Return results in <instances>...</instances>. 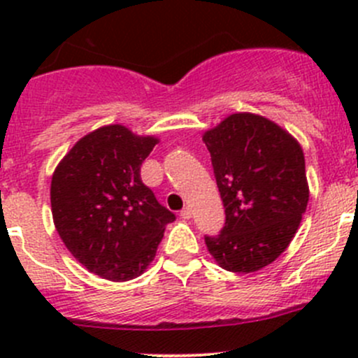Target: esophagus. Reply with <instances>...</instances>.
Instances as JSON below:
<instances>
[{"label":"esophagus","mask_w":358,"mask_h":358,"mask_svg":"<svg viewBox=\"0 0 358 358\" xmlns=\"http://www.w3.org/2000/svg\"><path fill=\"white\" fill-rule=\"evenodd\" d=\"M180 216H182L183 220H190V218H192V209H190V208H183L182 211H180Z\"/></svg>","instance_id":"obj_1"}]
</instances>
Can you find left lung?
Masks as SVG:
<instances>
[{
  "instance_id": "8db88e82",
  "label": "left lung",
  "mask_w": 358,
  "mask_h": 358,
  "mask_svg": "<svg viewBox=\"0 0 358 358\" xmlns=\"http://www.w3.org/2000/svg\"><path fill=\"white\" fill-rule=\"evenodd\" d=\"M211 154L227 222L206 237L222 268L251 273L275 262L308 204L305 156L287 129L252 112L227 115L202 135Z\"/></svg>"
}]
</instances>
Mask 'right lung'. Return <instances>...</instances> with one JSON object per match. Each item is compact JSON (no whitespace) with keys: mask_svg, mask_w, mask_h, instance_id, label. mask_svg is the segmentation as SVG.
<instances>
[{"mask_svg":"<svg viewBox=\"0 0 358 358\" xmlns=\"http://www.w3.org/2000/svg\"><path fill=\"white\" fill-rule=\"evenodd\" d=\"M159 143L122 124L93 129L57 164L50 187L55 229L85 268L112 282L136 279L175 220L140 178Z\"/></svg>","mask_w":358,"mask_h":358,"instance_id":"obj_1","label":"right lung"}]
</instances>
